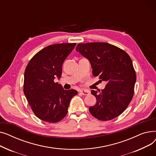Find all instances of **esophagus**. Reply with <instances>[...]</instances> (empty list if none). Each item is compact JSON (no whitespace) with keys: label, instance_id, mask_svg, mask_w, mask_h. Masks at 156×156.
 Listing matches in <instances>:
<instances>
[{"label":"esophagus","instance_id":"obj_1","mask_svg":"<svg viewBox=\"0 0 156 156\" xmlns=\"http://www.w3.org/2000/svg\"><path fill=\"white\" fill-rule=\"evenodd\" d=\"M80 93H81L83 95H88L90 94V92L88 90H80Z\"/></svg>","mask_w":156,"mask_h":156}]
</instances>
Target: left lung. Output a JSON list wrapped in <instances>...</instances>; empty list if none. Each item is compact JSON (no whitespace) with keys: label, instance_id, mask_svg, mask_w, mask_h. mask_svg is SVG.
<instances>
[{"label":"left lung","instance_id":"8db88e82","mask_svg":"<svg viewBox=\"0 0 156 156\" xmlns=\"http://www.w3.org/2000/svg\"><path fill=\"white\" fill-rule=\"evenodd\" d=\"M76 50L90 62L93 75L107 82L100 93L91 91L97 102L89 108L90 112L102 121L119 116L127 108L134 94L136 78L130 57L108 43L78 44Z\"/></svg>","mask_w":156,"mask_h":156}]
</instances>
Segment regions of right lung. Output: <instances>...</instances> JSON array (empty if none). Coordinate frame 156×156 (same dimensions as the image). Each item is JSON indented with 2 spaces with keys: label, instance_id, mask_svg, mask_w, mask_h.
Listing matches in <instances>:
<instances>
[{
  "label": "right lung",
  "instance_id": "obj_1",
  "mask_svg": "<svg viewBox=\"0 0 156 156\" xmlns=\"http://www.w3.org/2000/svg\"><path fill=\"white\" fill-rule=\"evenodd\" d=\"M76 43L48 45L37 53L28 62L24 75V94L37 118L48 122H57L68 112L71 99L78 92L64 90L54 82L60 79L64 60Z\"/></svg>",
  "mask_w": 156,
  "mask_h": 156
}]
</instances>
